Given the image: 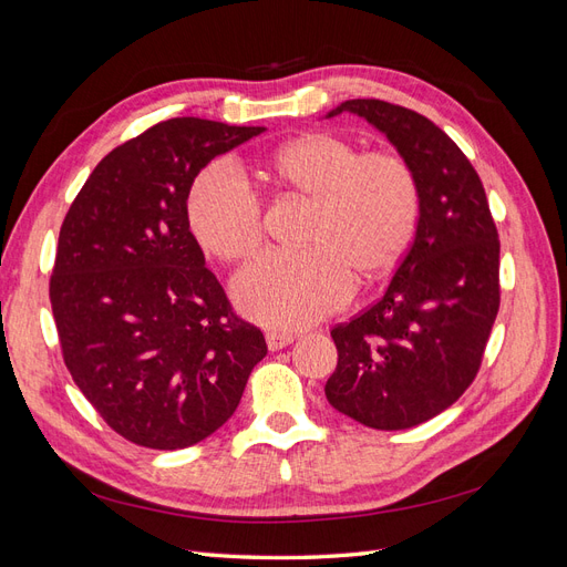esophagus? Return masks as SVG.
<instances>
[{"label":"esophagus","instance_id":"esophagus-1","mask_svg":"<svg viewBox=\"0 0 567 567\" xmlns=\"http://www.w3.org/2000/svg\"><path fill=\"white\" fill-rule=\"evenodd\" d=\"M267 348L271 350V352H277V350H284L286 346H290V342L296 340V333H286V331H267Z\"/></svg>","mask_w":567,"mask_h":567}]
</instances>
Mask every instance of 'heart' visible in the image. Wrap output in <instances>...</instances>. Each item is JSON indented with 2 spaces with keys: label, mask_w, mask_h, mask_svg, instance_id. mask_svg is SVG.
<instances>
[{
  "label": "heart",
  "mask_w": 567,
  "mask_h": 567,
  "mask_svg": "<svg viewBox=\"0 0 567 567\" xmlns=\"http://www.w3.org/2000/svg\"><path fill=\"white\" fill-rule=\"evenodd\" d=\"M265 173L312 203L302 252H267L234 281L246 317L271 329H302L336 312L357 281L398 267L416 229L421 192L411 165L392 151L359 153L329 132H305L271 153ZM188 227L205 252L241 262L262 246L260 200L225 165L196 177Z\"/></svg>",
  "instance_id": "b5f03b06"
}]
</instances>
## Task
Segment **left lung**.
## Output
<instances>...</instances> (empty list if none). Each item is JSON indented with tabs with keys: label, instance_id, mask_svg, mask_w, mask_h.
Listing matches in <instances>:
<instances>
[{
	"label": "left lung",
	"instance_id": "1",
	"mask_svg": "<svg viewBox=\"0 0 567 567\" xmlns=\"http://www.w3.org/2000/svg\"><path fill=\"white\" fill-rule=\"evenodd\" d=\"M419 179L414 244L385 293L331 338L338 367L326 400L375 431H404L452 406L473 383L499 312V234L483 182L425 115L379 99H350Z\"/></svg>",
	"mask_w": 567,
	"mask_h": 567
}]
</instances>
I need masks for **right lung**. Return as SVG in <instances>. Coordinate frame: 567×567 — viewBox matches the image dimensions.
Wrapping results in <instances>:
<instances>
[{
  "mask_svg": "<svg viewBox=\"0 0 567 567\" xmlns=\"http://www.w3.org/2000/svg\"><path fill=\"white\" fill-rule=\"evenodd\" d=\"M265 127L173 117L113 148L68 210L49 281L63 362L117 435L184 450L236 411L267 354L188 229L200 169Z\"/></svg>",
  "mask_w": 567,
  "mask_h": 567,
  "instance_id": "1",
  "label": "right lung"
}]
</instances>
